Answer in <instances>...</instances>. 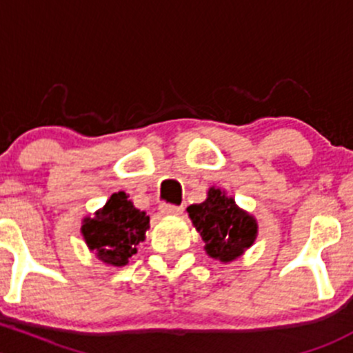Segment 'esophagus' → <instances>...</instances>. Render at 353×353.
Wrapping results in <instances>:
<instances>
[{
  "instance_id": "1",
  "label": "esophagus",
  "mask_w": 353,
  "mask_h": 353,
  "mask_svg": "<svg viewBox=\"0 0 353 353\" xmlns=\"http://www.w3.org/2000/svg\"><path fill=\"white\" fill-rule=\"evenodd\" d=\"M159 210H161V214H165V216H178V214H181L183 207L175 205V203H161Z\"/></svg>"
}]
</instances>
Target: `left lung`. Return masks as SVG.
I'll list each match as a JSON object with an SVG mask.
<instances>
[{"label": "left lung", "mask_w": 353, "mask_h": 353, "mask_svg": "<svg viewBox=\"0 0 353 353\" xmlns=\"http://www.w3.org/2000/svg\"><path fill=\"white\" fill-rule=\"evenodd\" d=\"M187 210L205 243V252L216 260H234L255 241V219L219 188H210L205 201L194 203Z\"/></svg>", "instance_id": "1"}]
</instances>
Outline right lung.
I'll return each instance as SVG.
<instances>
[{
    "instance_id": "obj_1",
    "label": "right lung",
    "mask_w": 353,
    "mask_h": 353,
    "mask_svg": "<svg viewBox=\"0 0 353 353\" xmlns=\"http://www.w3.org/2000/svg\"><path fill=\"white\" fill-rule=\"evenodd\" d=\"M148 228L150 216L136 209L123 192H117L93 219L86 217L81 231L86 245L101 261L123 267L137 253V245L144 241Z\"/></svg>"
}]
</instances>
